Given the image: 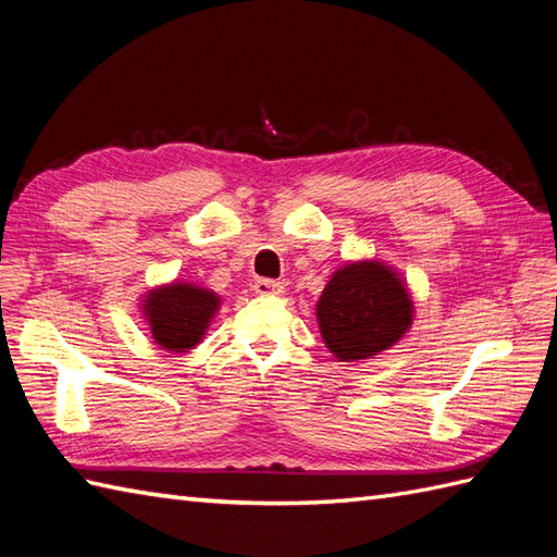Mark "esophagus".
<instances>
[{
  "instance_id": "1",
  "label": "esophagus",
  "mask_w": 557,
  "mask_h": 557,
  "mask_svg": "<svg viewBox=\"0 0 557 557\" xmlns=\"http://www.w3.org/2000/svg\"><path fill=\"white\" fill-rule=\"evenodd\" d=\"M253 289L256 294H263V297H275V294H282V282L275 280H256L253 282Z\"/></svg>"
}]
</instances>
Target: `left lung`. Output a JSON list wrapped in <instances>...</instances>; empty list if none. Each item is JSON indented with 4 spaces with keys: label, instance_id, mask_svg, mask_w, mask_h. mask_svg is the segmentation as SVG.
<instances>
[{
    "label": "left lung",
    "instance_id": "1",
    "mask_svg": "<svg viewBox=\"0 0 557 557\" xmlns=\"http://www.w3.org/2000/svg\"><path fill=\"white\" fill-rule=\"evenodd\" d=\"M411 299L393 270L351 263L337 270L318 301V325L342 361L369 359L393 347L411 325Z\"/></svg>",
    "mask_w": 557,
    "mask_h": 557
}]
</instances>
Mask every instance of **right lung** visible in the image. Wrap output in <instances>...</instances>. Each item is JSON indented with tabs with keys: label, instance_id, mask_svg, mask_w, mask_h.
Listing matches in <instances>:
<instances>
[{
	"label": "right lung",
	"instance_id": "add662e5",
	"mask_svg": "<svg viewBox=\"0 0 557 557\" xmlns=\"http://www.w3.org/2000/svg\"><path fill=\"white\" fill-rule=\"evenodd\" d=\"M218 304L220 299L212 292L184 285V282L152 292L146 299V315L152 337L164 349H191L206 335Z\"/></svg>",
	"mask_w": 557,
	"mask_h": 557
}]
</instances>
